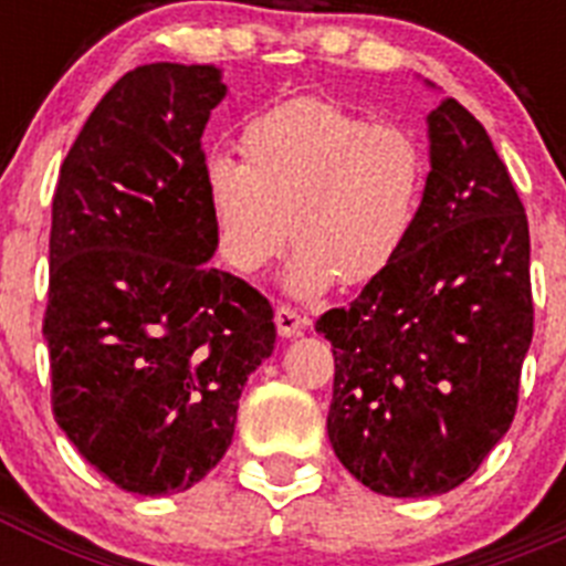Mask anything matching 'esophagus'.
<instances>
[{"label":"esophagus","instance_id":"esophagus-1","mask_svg":"<svg viewBox=\"0 0 566 566\" xmlns=\"http://www.w3.org/2000/svg\"><path fill=\"white\" fill-rule=\"evenodd\" d=\"M274 323H277L280 337H297V334L308 326V319L300 317V314L289 306H277V312H274Z\"/></svg>","mask_w":566,"mask_h":566}]
</instances>
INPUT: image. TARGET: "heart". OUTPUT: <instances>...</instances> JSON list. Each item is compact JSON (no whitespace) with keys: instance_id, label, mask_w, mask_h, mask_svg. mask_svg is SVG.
<instances>
[{"instance_id":"1","label":"heart","mask_w":566,"mask_h":566,"mask_svg":"<svg viewBox=\"0 0 566 566\" xmlns=\"http://www.w3.org/2000/svg\"><path fill=\"white\" fill-rule=\"evenodd\" d=\"M243 164L214 155L203 169L218 252L238 274L263 272L292 238L294 297L334 280L363 286L397 263L417 223L424 158L411 133L326 102L292 98L240 135Z\"/></svg>"}]
</instances>
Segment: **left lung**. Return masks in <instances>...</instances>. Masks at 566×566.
<instances>
[{"label": "left lung", "mask_w": 566, "mask_h": 566, "mask_svg": "<svg viewBox=\"0 0 566 566\" xmlns=\"http://www.w3.org/2000/svg\"><path fill=\"white\" fill-rule=\"evenodd\" d=\"M428 142L402 254L317 319L334 348V453L394 499L439 496L476 473L516 417L533 339L527 214L488 129L442 98Z\"/></svg>", "instance_id": "obj_1"}]
</instances>
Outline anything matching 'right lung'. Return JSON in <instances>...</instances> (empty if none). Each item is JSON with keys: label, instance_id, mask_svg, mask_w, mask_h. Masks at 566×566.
<instances>
[{"label": "right lung", "instance_id": "right-lung-1", "mask_svg": "<svg viewBox=\"0 0 566 566\" xmlns=\"http://www.w3.org/2000/svg\"><path fill=\"white\" fill-rule=\"evenodd\" d=\"M227 96L214 64L129 70L70 147L53 195V417L98 473L138 496L201 482L234 437L274 312L214 249L201 147Z\"/></svg>", "mask_w": 566, "mask_h": 566}]
</instances>
